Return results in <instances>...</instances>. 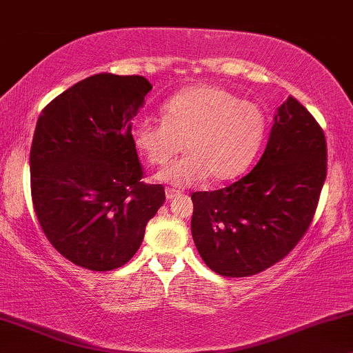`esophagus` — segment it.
Here are the masks:
<instances>
[{"label":"esophagus","instance_id":"34e87169","mask_svg":"<svg viewBox=\"0 0 353 353\" xmlns=\"http://www.w3.org/2000/svg\"><path fill=\"white\" fill-rule=\"evenodd\" d=\"M165 196H167V199H175L176 196H180V191L173 190V188H167L165 190Z\"/></svg>","mask_w":353,"mask_h":353}]
</instances>
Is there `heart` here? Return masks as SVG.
Listing matches in <instances>:
<instances>
[{
    "label": "heart",
    "mask_w": 353,
    "mask_h": 353,
    "mask_svg": "<svg viewBox=\"0 0 353 353\" xmlns=\"http://www.w3.org/2000/svg\"><path fill=\"white\" fill-rule=\"evenodd\" d=\"M163 121L139 117L130 129L134 145L147 162L162 167L183 149L188 154L157 175L173 186L228 181L249 167L265 132V116L255 103L214 85H194L162 106Z\"/></svg>",
    "instance_id": "1"
}]
</instances>
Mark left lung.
Returning a JSON list of instances; mask_svg holds the SVG:
<instances>
[{
	"label": "left lung",
	"mask_w": 353,
	"mask_h": 353,
	"mask_svg": "<svg viewBox=\"0 0 353 353\" xmlns=\"http://www.w3.org/2000/svg\"><path fill=\"white\" fill-rule=\"evenodd\" d=\"M327 173L324 130L298 99L278 108L267 147L236 183L196 191L191 234L212 272L250 276L285 259L307 232Z\"/></svg>",
	"instance_id": "1"
}]
</instances>
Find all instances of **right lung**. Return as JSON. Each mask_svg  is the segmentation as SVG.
Listing matches in <instances>:
<instances>
[{
  "label": "right lung",
  "mask_w": 353,
  "mask_h": 353,
  "mask_svg": "<svg viewBox=\"0 0 353 353\" xmlns=\"http://www.w3.org/2000/svg\"><path fill=\"white\" fill-rule=\"evenodd\" d=\"M152 85L139 75L99 73L43 108L30 145V196L54 249L93 272L123 267L165 201L143 183L130 137Z\"/></svg>",
  "instance_id": "1"
}]
</instances>
